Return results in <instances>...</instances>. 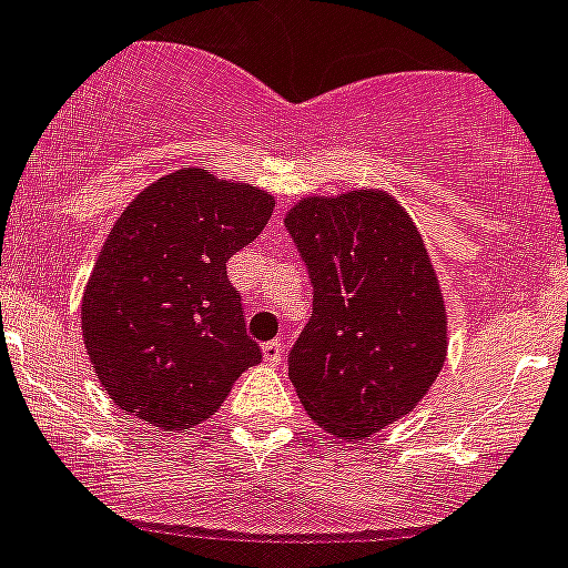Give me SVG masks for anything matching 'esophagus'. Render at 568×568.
Instances as JSON below:
<instances>
[{"instance_id":"34e87169","label":"esophagus","mask_w":568,"mask_h":568,"mask_svg":"<svg viewBox=\"0 0 568 568\" xmlns=\"http://www.w3.org/2000/svg\"><path fill=\"white\" fill-rule=\"evenodd\" d=\"M283 354H285V345L280 339H271V343L263 345V359L268 366H280L283 363Z\"/></svg>"}]
</instances>
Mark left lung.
Wrapping results in <instances>:
<instances>
[{"label": "left lung", "instance_id": "obj_1", "mask_svg": "<svg viewBox=\"0 0 568 568\" xmlns=\"http://www.w3.org/2000/svg\"><path fill=\"white\" fill-rule=\"evenodd\" d=\"M314 285L288 357L305 414L337 440H366L428 394L448 352L440 280L392 194L303 196L285 214Z\"/></svg>", "mask_w": 568, "mask_h": 568}]
</instances>
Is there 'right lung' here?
Listing matches in <instances>:
<instances>
[{"mask_svg":"<svg viewBox=\"0 0 568 568\" xmlns=\"http://www.w3.org/2000/svg\"><path fill=\"white\" fill-rule=\"evenodd\" d=\"M274 194L180 168L116 216L85 294L82 337L122 412L185 432L263 359L225 263L265 229Z\"/></svg>","mask_w":568,"mask_h":568,"instance_id":"right-lung-1","label":"right lung"}]
</instances>
